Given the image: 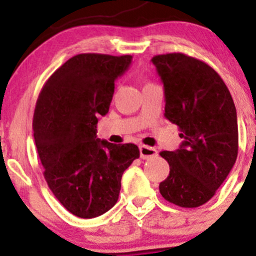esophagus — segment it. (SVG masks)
I'll return each mask as SVG.
<instances>
[{
    "instance_id": "34e87169",
    "label": "esophagus",
    "mask_w": 256,
    "mask_h": 256,
    "mask_svg": "<svg viewBox=\"0 0 256 256\" xmlns=\"http://www.w3.org/2000/svg\"><path fill=\"white\" fill-rule=\"evenodd\" d=\"M140 154H141V158L150 160V158H154V157L158 154V152H157V150L154 148V147H150V146H146V144H141Z\"/></svg>"
}]
</instances>
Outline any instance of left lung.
Listing matches in <instances>:
<instances>
[{"label":"left lung","mask_w":256,"mask_h":256,"mask_svg":"<svg viewBox=\"0 0 256 256\" xmlns=\"http://www.w3.org/2000/svg\"><path fill=\"white\" fill-rule=\"evenodd\" d=\"M164 88V118L183 138L176 151L160 152L170 174L160 193L170 203L196 208L220 187L238 156V120L226 82L207 63L183 53L152 58Z\"/></svg>","instance_id":"8db88e82"}]
</instances>
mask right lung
Segmentation results:
<instances>
[{"label": "right lung", "instance_id": "obj_1", "mask_svg": "<svg viewBox=\"0 0 256 256\" xmlns=\"http://www.w3.org/2000/svg\"><path fill=\"white\" fill-rule=\"evenodd\" d=\"M131 60V56H74L46 82L36 104L33 136L43 174L56 200L79 218L112 209L124 171L140 157L136 144L96 138L98 120L109 112L115 80Z\"/></svg>", "mask_w": 256, "mask_h": 256}]
</instances>
